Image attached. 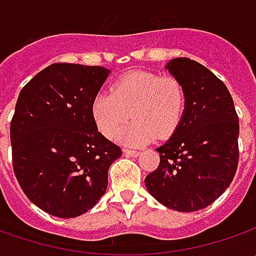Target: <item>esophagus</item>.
Instances as JSON below:
<instances>
[{
  "label": "esophagus",
  "mask_w": 256,
  "mask_h": 256,
  "mask_svg": "<svg viewBox=\"0 0 256 256\" xmlns=\"http://www.w3.org/2000/svg\"><path fill=\"white\" fill-rule=\"evenodd\" d=\"M124 155L125 156H132V158H136L140 152L138 151H132V150H126V148H124Z\"/></svg>",
  "instance_id": "esophagus-1"
}]
</instances>
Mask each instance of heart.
Segmentation results:
<instances>
[{
  "label": "heart",
  "instance_id": "heart-1",
  "mask_svg": "<svg viewBox=\"0 0 256 256\" xmlns=\"http://www.w3.org/2000/svg\"><path fill=\"white\" fill-rule=\"evenodd\" d=\"M185 91L172 76L148 71H132L115 81L111 92L94 96L91 114L100 132L112 140L132 116L120 141L128 146H142L156 136L168 138L181 122Z\"/></svg>",
  "mask_w": 256,
  "mask_h": 256
}]
</instances>
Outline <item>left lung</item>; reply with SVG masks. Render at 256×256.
<instances>
[{"instance_id": "1", "label": "left lung", "mask_w": 256, "mask_h": 256, "mask_svg": "<svg viewBox=\"0 0 256 256\" xmlns=\"http://www.w3.org/2000/svg\"><path fill=\"white\" fill-rule=\"evenodd\" d=\"M165 70L181 82L185 110L178 128L158 146L160 166L145 186L164 206L195 212L218 200L238 166L240 124L221 80L190 58H174Z\"/></svg>"}]
</instances>
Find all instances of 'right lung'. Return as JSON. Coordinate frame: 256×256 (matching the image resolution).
I'll return each mask as SVG.
<instances>
[{"label":"right lung","mask_w":256,"mask_h":256,"mask_svg":"<svg viewBox=\"0 0 256 256\" xmlns=\"http://www.w3.org/2000/svg\"><path fill=\"white\" fill-rule=\"evenodd\" d=\"M110 70L52 64L21 90L11 121L12 166L28 200L50 215L75 218L96 205L122 151L98 132L94 96Z\"/></svg>","instance_id":"right-lung-1"}]
</instances>
